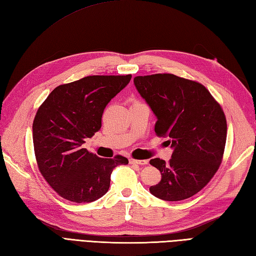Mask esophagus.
<instances>
[{
	"label": "esophagus",
	"mask_w": 256,
	"mask_h": 256,
	"mask_svg": "<svg viewBox=\"0 0 256 256\" xmlns=\"http://www.w3.org/2000/svg\"><path fill=\"white\" fill-rule=\"evenodd\" d=\"M130 164H136L140 166H145L148 164V160H138V159H130Z\"/></svg>",
	"instance_id": "obj_1"
}]
</instances>
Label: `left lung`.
<instances>
[{"instance_id":"obj_1","label":"left lung","mask_w":256,"mask_h":256,"mask_svg":"<svg viewBox=\"0 0 256 256\" xmlns=\"http://www.w3.org/2000/svg\"><path fill=\"white\" fill-rule=\"evenodd\" d=\"M134 85L157 118L156 134L168 138L174 150L169 162H150L162 174L150 193L170 202L191 198L222 162L227 138L222 106L200 82L174 74L136 76Z\"/></svg>"}]
</instances>
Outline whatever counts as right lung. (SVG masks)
I'll use <instances>...</instances> for the list:
<instances>
[{"mask_svg": "<svg viewBox=\"0 0 256 256\" xmlns=\"http://www.w3.org/2000/svg\"><path fill=\"white\" fill-rule=\"evenodd\" d=\"M132 75H94L58 86L40 106L32 124L41 174L63 198L90 203L108 192L111 172L126 157L100 158L82 148L101 128L106 106Z\"/></svg>", "mask_w": 256, "mask_h": 256, "instance_id": "obj_1", "label": "right lung"}]
</instances>
